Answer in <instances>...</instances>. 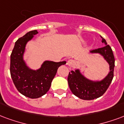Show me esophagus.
Masks as SVG:
<instances>
[{"label":"esophagus","mask_w":124,"mask_h":124,"mask_svg":"<svg viewBox=\"0 0 124 124\" xmlns=\"http://www.w3.org/2000/svg\"><path fill=\"white\" fill-rule=\"evenodd\" d=\"M74 62L73 61H71V60H70L69 62H68V66L70 67V68H72V67H74Z\"/></svg>","instance_id":"obj_1"}]
</instances>
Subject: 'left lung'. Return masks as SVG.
<instances>
[{
    "mask_svg": "<svg viewBox=\"0 0 124 124\" xmlns=\"http://www.w3.org/2000/svg\"><path fill=\"white\" fill-rule=\"evenodd\" d=\"M102 43L105 46L102 48L91 50V53H99L103 56L109 64L108 74L101 81H92L81 74L79 70L69 72L68 82L72 93L83 100H93L101 97L108 89L114 77L115 59L112 48L107 45L106 40L101 37Z\"/></svg>",
    "mask_w": 124,
    "mask_h": 124,
    "instance_id": "obj_1",
    "label": "left lung"
}]
</instances>
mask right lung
<instances>
[{
  "label": "right lung",
  "mask_w": 124,
  "mask_h": 124,
  "mask_svg": "<svg viewBox=\"0 0 124 124\" xmlns=\"http://www.w3.org/2000/svg\"><path fill=\"white\" fill-rule=\"evenodd\" d=\"M37 33V30L31 31L18 39L10 56V75L16 87L21 94L31 99H37L45 95L58 68L66 62L46 60L39 69L29 68L23 60L25 48L27 42Z\"/></svg>",
  "instance_id": "right-lung-1"
}]
</instances>
